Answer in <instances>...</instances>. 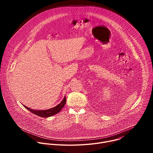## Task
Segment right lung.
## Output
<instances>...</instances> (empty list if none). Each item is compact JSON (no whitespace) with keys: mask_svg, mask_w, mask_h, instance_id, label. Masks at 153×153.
<instances>
[{"mask_svg":"<svg viewBox=\"0 0 153 153\" xmlns=\"http://www.w3.org/2000/svg\"><path fill=\"white\" fill-rule=\"evenodd\" d=\"M65 103H66V97L65 96V97L63 98L62 101L59 105H57L55 107L48 109V110H33V109H31V108L25 106V105H24V106L27 109V110H28L30 111H31V113H33L34 114H36L39 116L42 117H48L52 116L58 113L59 112H60V110L62 109V108L64 106Z\"/></svg>","mask_w":153,"mask_h":153,"instance_id":"add662e5","label":"right lung"}]
</instances>
